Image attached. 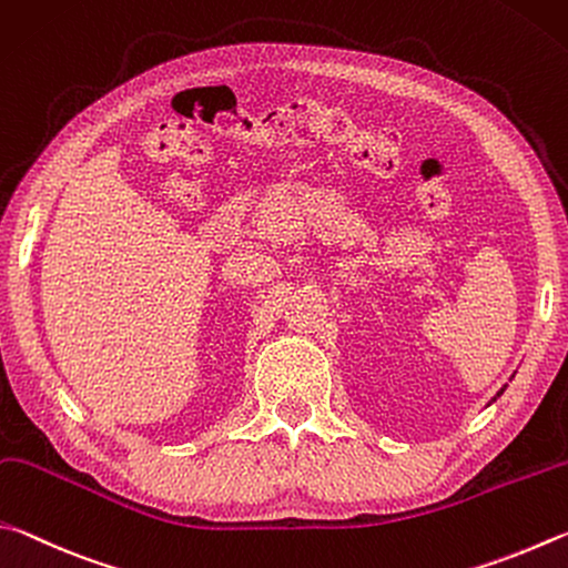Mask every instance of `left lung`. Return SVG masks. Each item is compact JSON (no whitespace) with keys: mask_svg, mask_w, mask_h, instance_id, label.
I'll list each match as a JSON object with an SVG mask.
<instances>
[{"mask_svg":"<svg viewBox=\"0 0 568 568\" xmlns=\"http://www.w3.org/2000/svg\"><path fill=\"white\" fill-rule=\"evenodd\" d=\"M504 389H506V386H504ZM504 389H499V392H496V396H501V394H504ZM496 396H494V399H491V402H496Z\"/></svg>","mask_w":568,"mask_h":568,"instance_id":"8db88e82","label":"left lung"}]
</instances>
